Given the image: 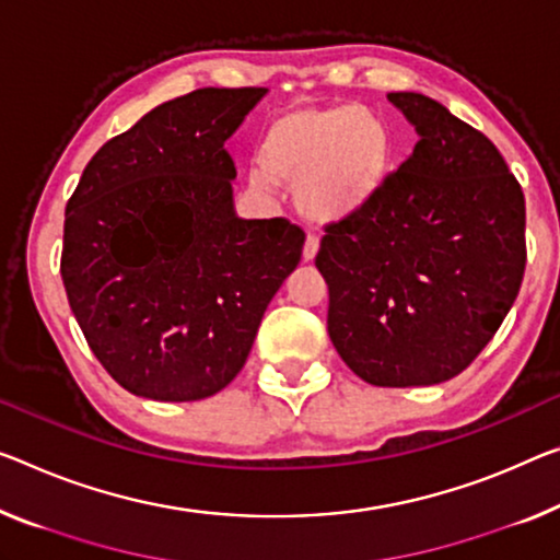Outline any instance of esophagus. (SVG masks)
Instances as JSON below:
<instances>
[{
	"instance_id": "obj_1",
	"label": "esophagus",
	"mask_w": 560,
	"mask_h": 560,
	"mask_svg": "<svg viewBox=\"0 0 560 560\" xmlns=\"http://www.w3.org/2000/svg\"><path fill=\"white\" fill-rule=\"evenodd\" d=\"M317 250H320V237L317 235H307L305 237V247H303V260H315Z\"/></svg>"
}]
</instances>
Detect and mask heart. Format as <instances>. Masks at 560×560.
<instances>
[{
    "mask_svg": "<svg viewBox=\"0 0 560 560\" xmlns=\"http://www.w3.org/2000/svg\"><path fill=\"white\" fill-rule=\"evenodd\" d=\"M255 187L270 177L295 185L300 212L342 222L365 212L388 185L395 137L377 112L358 105H307L282 112L265 127Z\"/></svg>",
    "mask_w": 560,
    "mask_h": 560,
    "instance_id": "1",
    "label": "heart"
}]
</instances>
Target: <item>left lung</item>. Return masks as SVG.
I'll return each mask as SVG.
<instances>
[{"label":"left lung","mask_w":560,"mask_h":560,"mask_svg":"<svg viewBox=\"0 0 560 560\" xmlns=\"http://www.w3.org/2000/svg\"><path fill=\"white\" fill-rule=\"evenodd\" d=\"M388 100L420 140L365 212L325 225L315 265L338 355L410 388L463 373L501 328L526 272V197L476 127L425 94Z\"/></svg>","instance_id":"left-lung-1"}]
</instances>
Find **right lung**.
I'll return each instance as SVG.
<instances>
[{"label": "right lung", "mask_w": 560, "mask_h": 560, "mask_svg": "<svg viewBox=\"0 0 560 560\" xmlns=\"http://www.w3.org/2000/svg\"><path fill=\"white\" fill-rule=\"evenodd\" d=\"M265 88H205L148 112L84 167L59 272L102 368L140 398H210L243 370L305 232L232 212L225 140Z\"/></svg>", "instance_id": "obj_1"}]
</instances>
